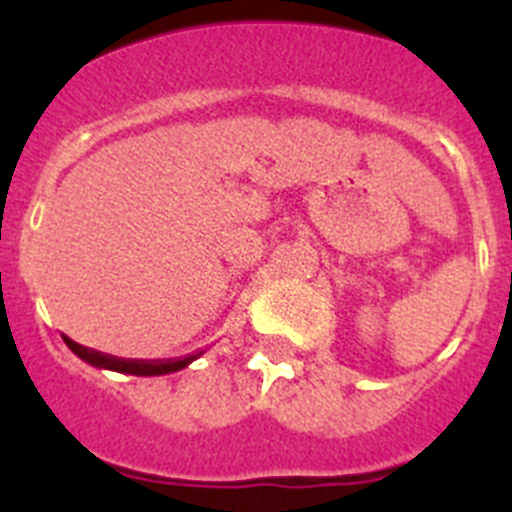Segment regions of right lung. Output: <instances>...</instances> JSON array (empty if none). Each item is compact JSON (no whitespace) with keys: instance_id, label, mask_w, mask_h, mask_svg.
<instances>
[{"instance_id":"right-lung-1","label":"right lung","mask_w":512,"mask_h":512,"mask_svg":"<svg viewBox=\"0 0 512 512\" xmlns=\"http://www.w3.org/2000/svg\"><path fill=\"white\" fill-rule=\"evenodd\" d=\"M66 346L79 356L81 361L97 366V369H110V372L120 374H135V377H161V374L179 372L184 366L192 364L194 359H200L205 351H194V354L182 356V359H161V361H146V359H117V356L102 354V351H94V348L81 346V343L71 341L69 336H63Z\"/></svg>"}]
</instances>
